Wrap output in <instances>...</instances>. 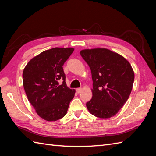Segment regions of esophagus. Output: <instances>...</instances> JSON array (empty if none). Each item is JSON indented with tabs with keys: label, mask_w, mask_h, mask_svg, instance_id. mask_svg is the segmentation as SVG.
Wrapping results in <instances>:
<instances>
[{
	"label": "esophagus",
	"mask_w": 156,
	"mask_h": 156,
	"mask_svg": "<svg viewBox=\"0 0 156 156\" xmlns=\"http://www.w3.org/2000/svg\"><path fill=\"white\" fill-rule=\"evenodd\" d=\"M76 91L77 93H80L81 91H82V88H78L76 89Z\"/></svg>",
	"instance_id": "esophagus-1"
}]
</instances>
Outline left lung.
Masks as SVG:
<instances>
[{"mask_svg": "<svg viewBox=\"0 0 156 156\" xmlns=\"http://www.w3.org/2000/svg\"><path fill=\"white\" fill-rule=\"evenodd\" d=\"M83 58L91 70L92 98L87 103L91 114L100 119L116 115L128 99L135 75L124 56L106 48L81 50Z\"/></svg>", "mask_w": 156, "mask_h": 156, "instance_id": "1", "label": "left lung"}]
</instances>
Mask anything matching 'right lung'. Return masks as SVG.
Instances as JSON below:
<instances>
[{"label": "right lung", "mask_w": 156, "mask_h": 156, "mask_svg": "<svg viewBox=\"0 0 156 156\" xmlns=\"http://www.w3.org/2000/svg\"><path fill=\"white\" fill-rule=\"evenodd\" d=\"M74 51L55 48L32 58L23 69V81L28 100L37 115L46 121H56L66 115L75 89L65 82L63 65ZM63 80L59 86L58 81Z\"/></svg>", "instance_id": "right-lung-1"}]
</instances>
